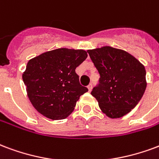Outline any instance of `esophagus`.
<instances>
[{"instance_id":"34e87169","label":"esophagus","mask_w":159,"mask_h":159,"mask_svg":"<svg viewBox=\"0 0 159 159\" xmlns=\"http://www.w3.org/2000/svg\"><path fill=\"white\" fill-rule=\"evenodd\" d=\"M92 89H93V85H92V84H89V85L88 86V89H89V91L91 92Z\"/></svg>"}]
</instances>
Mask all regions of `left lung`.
Segmentation results:
<instances>
[{
	"label": "left lung",
	"instance_id": "8db88e82",
	"mask_svg": "<svg viewBox=\"0 0 159 159\" xmlns=\"http://www.w3.org/2000/svg\"><path fill=\"white\" fill-rule=\"evenodd\" d=\"M88 53L100 74V84L91 94L101 111L111 119L127 115L147 88L144 65L125 50L107 45Z\"/></svg>",
	"mask_w": 159,
	"mask_h": 159
}]
</instances>
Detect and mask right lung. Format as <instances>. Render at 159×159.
I'll use <instances>...</instances> for the list:
<instances>
[{
	"label": "right lung",
	"instance_id": "1",
	"mask_svg": "<svg viewBox=\"0 0 159 159\" xmlns=\"http://www.w3.org/2000/svg\"><path fill=\"white\" fill-rule=\"evenodd\" d=\"M87 57L84 50L60 48L29 60L23 80L38 112L53 120L70 116L80 96L89 91L75 71Z\"/></svg>",
	"mask_w": 159,
	"mask_h": 159
}]
</instances>
